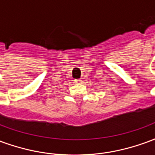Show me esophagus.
I'll return each instance as SVG.
<instances>
[{"label": "esophagus", "mask_w": 155, "mask_h": 155, "mask_svg": "<svg viewBox=\"0 0 155 155\" xmlns=\"http://www.w3.org/2000/svg\"><path fill=\"white\" fill-rule=\"evenodd\" d=\"M74 81L75 84H81V83H82V81H81V79H76V80H74Z\"/></svg>", "instance_id": "1"}]
</instances>
